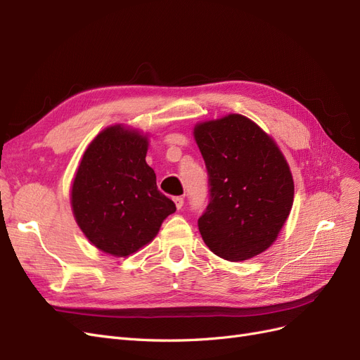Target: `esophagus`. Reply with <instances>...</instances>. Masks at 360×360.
<instances>
[{
	"label": "esophagus",
	"mask_w": 360,
	"mask_h": 360,
	"mask_svg": "<svg viewBox=\"0 0 360 360\" xmlns=\"http://www.w3.org/2000/svg\"><path fill=\"white\" fill-rule=\"evenodd\" d=\"M174 202H176V207L180 210L183 204H184V198L183 197H174Z\"/></svg>",
	"instance_id": "34e87169"
}]
</instances>
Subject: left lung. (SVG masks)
<instances>
[{
    "mask_svg": "<svg viewBox=\"0 0 360 360\" xmlns=\"http://www.w3.org/2000/svg\"><path fill=\"white\" fill-rule=\"evenodd\" d=\"M193 136L209 174V204L198 219L204 243L228 261L264 252L292 207L294 183L284 155L240 114L200 123Z\"/></svg>",
    "mask_w": 360,
    "mask_h": 360,
    "instance_id": "left-lung-1",
    "label": "left lung"
}]
</instances>
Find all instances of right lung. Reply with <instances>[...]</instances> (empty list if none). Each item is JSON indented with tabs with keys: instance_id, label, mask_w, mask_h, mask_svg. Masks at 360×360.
<instances>
[{
	"instance_id": "obj_1",
	"label": "right lung",
	"mask_w": 360,
	"mask_h": 360,
	"mask_svg": "<svg viewBox=\"0 0 360 360\" xmlns=\"http://www.w3.org/2000/svg\"><path fill=\"white\" fill-rule=\"evenodd\" d=\"M147 136L123 126L97 135L76 171L72 209L85 237L106 254L127 257L151 242L176 204L156 184Z\"/></svg>"
}]
</instances>
